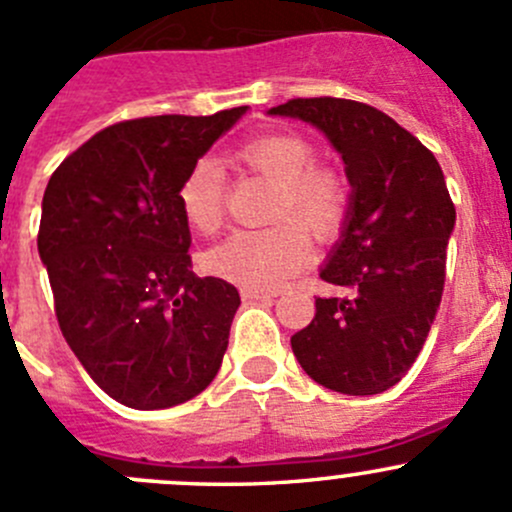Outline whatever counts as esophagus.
<instances>
[{
  "label": "esophagus",
  "instance_id": "1",
  "mask_svg": "<svg viewBox=\"0 0 512 512\" xmlns=\"http://www.w3.org/2000/svg\"><path fill=\"white\" fill-rule=\"evenodd\" d=\"M275 292L270 289H257V287H242V299H272Z\"/></svg>",
  "mask_w": 512,
  "mask_h": 512
}]
</instances>
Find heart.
<instances>
[{
  "instance_id": "obj_1",
  "label": "heart",
  "mask_w": 512,
  "mask_h": 512,
  "mask_svg": "<svg viewBox=\"0 0 512 512\" xmlns=\"http://www.w3.org/2000/svg\"><path fill=\"white\" fill-rule=\"evenodd\" d=\"M235 160L280 188L272 218L285 223L267 230H237L210 252L218 275L247 287L275 289L309 262L312 247L299 220L314 235L327 237L342 225L349 185L334 168L317 165L312 143L292 133H267L242 143ZM185 223L210 235L225 218V175L210 158L195 160L178 185Z\"/></svg>"
}]
</instances>
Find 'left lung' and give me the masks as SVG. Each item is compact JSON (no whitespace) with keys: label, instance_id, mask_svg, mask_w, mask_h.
<instances>
[{"label":"left lung","instance_id":"1","mask_svg":"<svg viewBox=\"0 0 512 512\" xmlns=\"http://www.w3.org/2000/svg\"><path fill=\"white\" fill-rule=\"evenodd\" d=\"M270 113L317 126L354 188L347 230L319 272L342 294L314 299L292 352L327 389L381 394L411 369L441 304L456 223L443 170L414 133L369 103L292 98Z\"/></svg>","mask_w":512,"mask_h":512}]
</instances>
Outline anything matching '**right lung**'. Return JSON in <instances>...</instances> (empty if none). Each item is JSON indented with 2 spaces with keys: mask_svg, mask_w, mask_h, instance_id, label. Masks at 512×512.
I'll use <instances>...</instances> for the list:
<instances>
[{
  "mask_svg": "<svg viewBox=\"0 0 512 512\" xmlns=\"http://www.w3.org/2000/svg\"><path fill=\"white\" fill-rule=\"evenodd\" d=\"M245 111L113 123L51 173L36 245L56 319L118 404L178 406L223 364L240 292L190 272L178 185Z\"/></svg>",
  "mask_w": 512,
  "mask_h": 512,
  "instance_id": "add662e5",
  "label": "right lung"
}]
</instances>
